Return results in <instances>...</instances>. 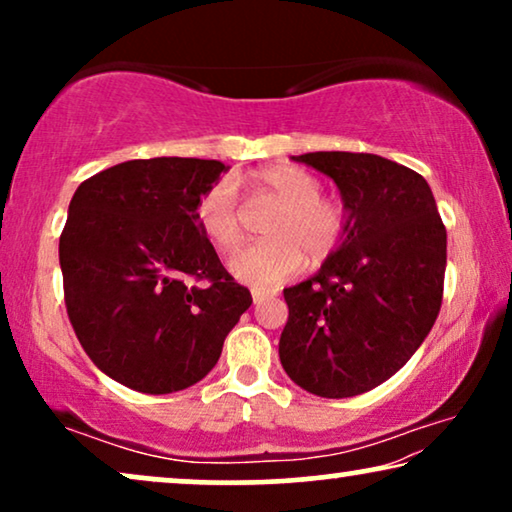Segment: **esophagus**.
Wrapping results in <instances>:
<instances>
[{"label":"esophagus","instance_id":"obj_1","mask_svg":"<svg viewBox=\"0 0 512 512\" xmlns=\"http://www.w3.org/2000/svg\"><path fill=\"white\" fill-rule=\"evenodd\" d=\"M251 298H254V305H261V303H265V300L270 298V293H265V291H251Z\"/></svg>","mask_w":512,"mask_h":512}]
</instances>
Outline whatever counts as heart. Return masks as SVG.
<instances>
[{
    "label": "heart",
    "instance_id": "heart-1",
    "mask_svg": "<svg viewBox=\"0 0 512 512\" xmlns=\"http://www.w3.org/2000/svg\"><path fill=\"white\" fill-rule=\"evenodd\" d=\"M251 198L279 202L265 223L268 240L244 249L230 261L240 282L254 289H270L310 263H321L345 242L349 207L335 195L321 193V179L298 165H270L251 174ZM198 223L216 249L235 251L242 244V214L235 186L219 179L209 186L195 209Z\"/></svg>",
    "mask_w": 512,
    "mask_h": 512
}]
</instances>
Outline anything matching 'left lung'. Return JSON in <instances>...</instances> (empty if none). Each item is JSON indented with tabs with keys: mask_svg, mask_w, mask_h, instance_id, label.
I'll return each mask as SVG.
<instances>
[{
	"mask_svg": "<svg viewBox=\"0 0 512 512\" xmlns=\"http://www.w3.org/2000/svg\"><path fill=\"white\" fill-rule=\"evenodd\" d=\"M293 160L338 184L349 230L317 275L284 289L279 359L310 394H366L401 370L436 324L447 230L429 184L410 167L349 151Z\"/></svg>",
	"mask_w": 512,
	"mask_h": 512,
	"instance_id": "left-lung-1",
	"label": "left lung"
}]
</instances>
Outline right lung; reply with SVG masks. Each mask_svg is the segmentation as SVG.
Segmentation results:
<instances>
[{
    "instance_id": "obj_1",
    "label": "right lung",
    "mask_w": 512,
    "mask_h": 512,
    "mask_svg": "<svg viewBox=\"0 0 512 512\" xmlns=\"http://www.w3.org/2000/svg\"><path fill=\"white\" fill-rule=\"evenodd\" d=\"M219 160H128L83 181L60 235L69 321L90 361L142 394L200 382L251 305L202 233Z\"/></svg>"
}]
</instances>
